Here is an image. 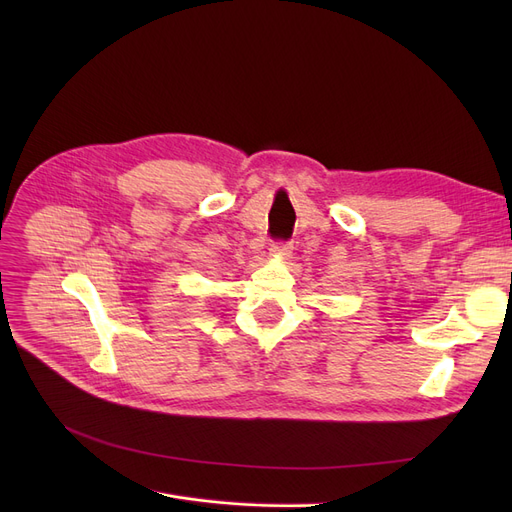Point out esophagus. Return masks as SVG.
Returning a JSON list of instances; mask_svg holds the SVG:
<instances>
[{"label":"esophagus","instance_id":"obj_1","mask_svg":"<svg viewBox=\"0 0 512 512\" xmlns=\"http://www.w3.org/2000/svg\"><path fill=\"white\" fill-rule=\"evenodd\" d=\"M270 257L274 259H280V261H286L292 257V245L290 242H280V245H274L270 249Z\"/></svg>","mask_w":512,"mask_h":512}]
</instances>
